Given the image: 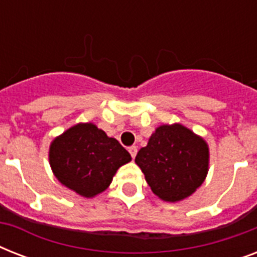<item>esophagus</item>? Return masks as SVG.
Returning <instances> with one entry per match:
<instances>
[{"label": "esophagus", "instance_id": "esophagus-1", "mask_svg": "<svg viewBox=\"0 0 257 257\" xmlns=\"http://www.w3.org/2000/svg\"><path fill=\"white\" fill-rule=\"evenodd\" d=\"M128 151H129V153H131V156H132L133 159H135V157H136V155H137V147L132 145V147H129Z\"/></svg>", "mask_w": 257, "mask_h": 257}]
</instances>
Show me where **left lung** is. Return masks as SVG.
<instances>
[{
    "instance_id": "8db88e82",
    "label": "left lung",
    "mask_w": 257,
    "mask_h": 257,
    "mask_svg": "<svg viewBox=\"0 0 257 257\" xmlns=\"http://www.w3.org/2000/svg\"><path fill=\"white\" fill-rule=\"evenodd\" d=\"M159 199L177 203L201 187L209 169V147L187 126L163 124L135 159Z\"/></svg>"
}]
</instances>
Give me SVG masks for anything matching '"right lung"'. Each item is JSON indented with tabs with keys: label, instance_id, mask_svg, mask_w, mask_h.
<instances>
[{
	"label": "right lung",
	"instance_id": "obj_1",
	"mask_svg": "<svg viewBox=\"0 0 257 257\" xmlns=\"http://www.w3.org/2000/svg\"><path fill=\"white\" fill-rule=\"evenodd\" d=\"M129 152L93 122H78L53 139L49 164L60 183L77 195L92 199L110 185Z\"/></svg>",
	"mask_w": 257,
	"mask_h": 257
}]
</instances>
